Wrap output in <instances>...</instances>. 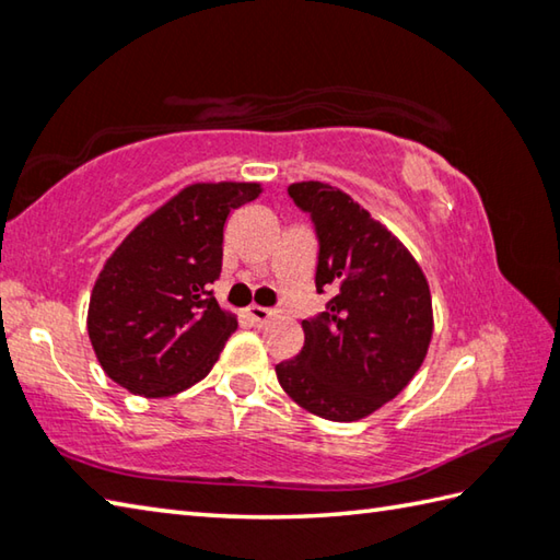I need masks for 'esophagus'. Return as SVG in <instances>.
Segmentation results:
<instances>
[{"mask_svg": "<svg viewBox=\"0 0 560 560\" xmlns=\"http://www.w3.org/2000/svg\"><path fill=\"white\" fill-rule=\"evenodd\" d=\"M247 315H249V320H252L254 325H267V323L271 320L273 311H271V308H264V306H249V308H247Z\"/></svg>", "mask_w": 560, "mask_h": 560, "instance_id": "obj_1", "label": "esophagus"}]
</instances>
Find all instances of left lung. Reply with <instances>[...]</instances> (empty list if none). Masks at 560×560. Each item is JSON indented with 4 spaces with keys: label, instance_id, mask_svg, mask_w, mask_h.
<instances>
[{
    "label": "left lung",
    "instance_id": "left-lung-1",
    "mask_svg": "<svg viewBox=\"0 0 560 560\" xmlns=\"http://www.w3.org/2000/svg\"><path fill=\"white\" fill-rule=\"evenodd\" d=\"M289 196L318 235L315 289L332 299L303 320L301 352L277 364L293 401L328 421H360L419 372L433 335L431 291L419 261L348 192L320 180Z\"/></svg>",
    "mask_w": 560,
    "mask_h": 560
}]
</instances>
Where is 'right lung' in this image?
Here are the masks:
<instances>
[{
  "instance_id": "right-lung-1",
  "label": "right lung",
  "mask_w": 560,
  "mask_h": 560,
  "mask_svg": "<svg viewBox=\"0 0 560 560\" xmlns=\"http://www.w3.org/2000/svg\"><path fill=\"white\" fill-rule=\"evenodd\" d=\"M259 183H192L112 252L93 287L88 335L112 382L147 399L200 382L237 330L210 283L222 271V230Z\"/></svg>"
}]
</instances>
